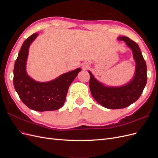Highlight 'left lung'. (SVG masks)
I'll return each instance as SVG.
<instances>
[{"instance_id": "left-lung-1", "label": "left lung", "mask_w": 158, "mask_h": 158, "mask_svg": "<svg viewBox=\"0 0 158 158\" xmlns=\"http://www.w3.org/2000/svg\"><path fill=\"white\" fill-rule=\"evenodd\" d=\"M117 40L125 42L133 54L135 60V73L131 81L121 86H107L99 82L89 70V89L94 98L101 106L107 109L125 108L140 98L147 82V68L139 46L125 36Z\"/></svg>"}]
</instances>
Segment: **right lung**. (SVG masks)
Here are the masks:
<instances>
[{
	"mask_svg": "<svg viewBox=\"0 0 158 158\" xmlns=\"http://www.w3.org/2000/svg\"><path fill=\"white\" fill-rule=\"evenodd\" d=\"M33 33L23 43L14 67V86L22 102L36 111H55L63 106L71 83L81 71L78 68L61 74L49 82H40L26 72V63L31 43L37 37Z\"/></svg>",
	"mask_w": 158,
	"mask_h": 158,
	"instance_id": "add662e5",
	"label": "right lung"
}]
</instances>
